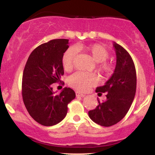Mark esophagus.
<instances>
[{
    "label": "esophagus",
    "instance_id": "1",
    "mask_svg": "<svg viewBox=\"0 0 155 155\" xmlns=\"http://www.w3.org/2000/svg\"><path fill=\"white\" fill-rule=\"evenodd\" d=\"M76 96H77V97H84V96H85L84 94L81 93V92H79L78 91L76 92Z\"/></svg>",
    "mask_w": 155,
    "mask_h": 155
}]
</instances>
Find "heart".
<instances>
[{"mask_svg":"<svg viewBox=\"0 0 155 155\" xmlns=\"http://www.w3.org/2000/svg\"><path fill=\"white\" fill-rule=\"evenodd\" d=\"M76 50L83 51L87 53L95 63H97V71L103 75H107L111 72L112 66L106 62L109 57V51L104 46L99 44H79L74 47H70L63 53L62 57V64L65 71L72 69L74 62L76 56ZM97 83L96 76L92 74L84 72H76L68 78V84L71 87L79 90L86 91Z\"/></svg>","mask_w":155,"mask_h":155,"instance_id":"obj_1","label":"heart"}]
</instances>
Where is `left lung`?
Returning <instances> with one entry per match:
<instances>
[{
    "label": "left lung",
    "instance_id": "obj_1",
    "mask_svg": "<svg viewBox=\"0 0 155 155\" xmlns=\"http://www.w3.org/2000/svg\"><path fill=\"white\" fill-rule=\"evenodd\" d=\"M117 63L109 79L95 92L98 95L106 92V100L100 102L95 109L88 112L94 122L110 127L124 118L129 111L136 91V71L132 58L120 44L114 42Z\"/></svg>",
    "mask_w": 155,
    "mask_h": 155
}]
</instances>
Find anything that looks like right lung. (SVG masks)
<instances>
[{
  "mask_svg": "<svg viewBox=\"0 0 155 155\" xmlns=\"http://www.w3.org/2000/svg\"><path fill=\"white\" fill-rule=\"evenodd\" d=\"M68 47V39L49 41L32 51L25 66L23 102L32 118L44 126L61 122L67 114L68 104L76 97L69 87L64 88L59 95H55L51 87L64 74L62 57Z\"/></svg>",
  "mask_w": 155,
  "mask_h": 155,
  "instance_id": "obj_1",
  "label": "right lung"
}]
</instances>
